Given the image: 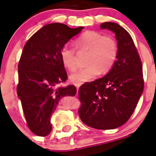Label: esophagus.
Returning a JSON list of instances; mask_svg holds the SVG:
<instances>
[{"label":"esophagus","instance_id":"obj_1","mask_svg":"<svg viewBox=\"0 0 156 156\" xmlns=\"http://www.w3.org/2000/svg\"><path fill=\"white\" fill-rule=\"evenodd\" d=\"M75 87H76V88H77V91H78V88H79L80 85H79V84H75Z\"/></svg>","mask_w":156,"mask_h":156}]
</instances>
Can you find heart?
<instances>
[{
  "mask_svg": "<svg viewBox=\"0 0 156 156\" xmlns=\"http://www.w3.org/2000/svg\"><path fill=\"white\" fill-rule=\"evenodd\" d=\"M78 52L87 51L84 68L73 72L69 78L72 83L82 84L95 78L99 73H108L118 57L119 48L116 40L112 36L104 35L95 30H87L74 41ZM60 58L68 70L77 68L75 51L69 46H64L60 51Z\"/></svg>",
  "mask_w": 156,
  "mask_h": 156,
  "instance_id": "b5f03b06",
  "label": "heart"
}]
</instances>
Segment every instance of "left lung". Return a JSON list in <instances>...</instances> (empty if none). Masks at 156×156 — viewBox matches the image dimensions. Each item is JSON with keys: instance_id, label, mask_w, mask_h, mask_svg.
Listing matches in <instances>:
<instances>
[{"instance_id": "8db88e82", "label": "left lung", "mask_w": 156, "mask_h": 156, "mask_svg": "<svg viewBox=\"0 0 156 156\" xmlns=\"http://www.w3.org/2000/svg\"><path fill=\"white\" fill-rule=\"evenodd\" d=\"M100 27L116 34L118 57L104 77L81 86L78 115L90 127L112 129L126 123L137 106L144 87L143 66L127 30L114 23H104Z\"/></svg>"}]
</instances>
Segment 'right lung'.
Segmentation results:
<instances>
[{
	"label": "right lung",
	"mask_w": 156,
	"mask_h": 156,
	"mask_svg": "<svg viewBox=\"0 0 156 156\" xmlns=\"http://www.w3.org/2000/svg\"><path fill=\"white\" fill-rule=\"evenodd\" d=\"M83 29L69 28L62 23L48 24L35 32L23 48L18 62L17 94L28 128L36 135L49 134L50 116L58 101L77 92L74 86H61L68 76L60 51Z\"/></svg>",
	"instance_id": "obj_1"
}]
</instances>
